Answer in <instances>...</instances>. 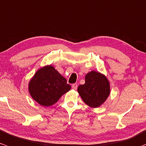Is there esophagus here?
<instances>
[{"label":"esophagus","mask_w":146,"mask_h":146,"mask_svg":"<svg viewBox=\"0 0 146 146\" xmlns=\"http://www.w3.org/2000/svg\"><path fill=\"white\" fill-rule=\"evenodd\" d=\"M77 88H78V84H76V83H75V84H72V89H74V90H76Z\"/></svg>","instance_id":"34e87169"}]
</instances>
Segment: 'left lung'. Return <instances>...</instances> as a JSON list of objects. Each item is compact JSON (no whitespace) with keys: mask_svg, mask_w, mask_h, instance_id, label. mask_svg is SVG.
<instances>
[{"mask_svg":"<svg viewBox=\"0 0 146 146\" xmlns=\"http://www.w3.org/2000/svg\"><path fill=\"white\" fill-rule=\"evenodd\" d=\"M78 92L86 105L91 108H97L110 96V81L102 73L91 70L86 74L85 83L78 86Z\"/></svg>","mask_w":146,"mask_h":146,"instance_id":"8db88e82","label":"left lung"}]
</instances>
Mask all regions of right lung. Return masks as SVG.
I'll return each mask as SVG.
<instances>
[{"label": "right lung", "instance_id": "add662e5", "mask_svg": "<svg viewBox=\"0 0 146 146\" xmlns=\"http://www.w3.org/2000/svg\"><path fill=\"white\" fill-rule=\"evenodd\" d=\"M71 86L66 79L52 65L39 68L28 83V91L33 99L44 107L54 105Z\"/></svg>", "mask_w": 146, "mask_h": 146}]
</instances>
